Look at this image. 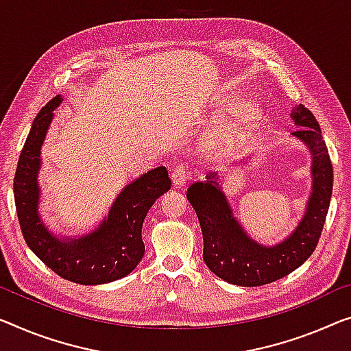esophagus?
<instances>
[{"label": "esophagus", "instance_id": "34e87169", "mask_svg": "<svg viewBox=\"0 0 351 351\" xmlns=\"http://www.w3.org/2000/svg\"><path fill=\"white\" fill-rule=\"evenodd\" d=\"M189 180V171L184 165H178L176 169L171 171V182L175 187H182L186 184V181Z\"/></svg>", "mask_w": 351, "mask_h": 351}]
</instances>
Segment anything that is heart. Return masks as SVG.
<instances>
[{
  "label": "heart",
  "mask_w": 351,
  "mask_h": 351,
  "mask_svg": "<svg viewBox=\"0 0 351 351\" xmlns=\"http://www.w3.org/2000/svg\"><path fill=\"white\" fill-rule=\"evenodd\" d=\"M261 118V107L257 101H245L232 117L222 121L213 130L209 138V149L217 154H227L243 138L247 137L250 130L255 129Z\"/></svg>",
  "instance_id": "obj_1"
}]
</instances>
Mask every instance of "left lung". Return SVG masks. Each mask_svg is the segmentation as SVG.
<instances>
[{
    "label": "left lung",
    "instance_id": "left-lung-1",
    "mask_svg": "<svg viewBox=\"0 0 351 351\" xmlns=\"http://www.w3.org/2000/svg\"><path fill=\"white\" fill-rule=\"evenodd\" d=\"M296 129L291 137L307 146L312 158V192L304 216L284 241L266 245L252 239L223 192V176L209 171L206 180L193 182L187 200L195 209L203 233V260L209 269L228 284L260 287L282 279L311 257L320 239L332 193V165L320 124L302 104L291 110ZM247 159L239 162L244 164Z\"/></svg>",
    "mask_w": 351,
    "mask_h": 351
}]
</instances>
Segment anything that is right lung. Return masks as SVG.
<instances>
[{"mask_svg":"<svg viewBox=\"0 0 351 351\" xmlns=\"http://www.w3.org/2000/svg\"><path fill=\"white\" fill-rule=\"evenodd\" d=\"M62 102L56 96L34 118L20 153L14 178V198L23 238L28 247L62 279L80 285H99L121 279L135 269L145 254L143 221L149 208L169 192L171 181L165 167L134 180L114 198L99 226L82 237L51 233L39 213L42 167L40 149Z\"/></svg>","mask_w":351,"mask_h":351,"instance_id":"obj_1","label":"right lung"}]
</instances>
